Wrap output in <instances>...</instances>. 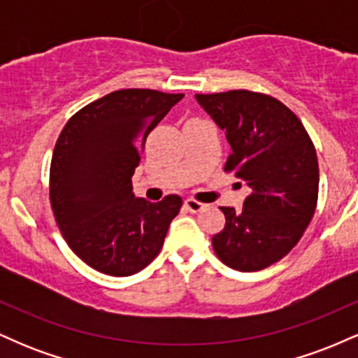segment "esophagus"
Instances as JSON below:
<instances>
[{"label": "esophagus", "mask_w": 358, "mask_h": 358, "mask_svg": "<svg viewBox=\"0 0 358 358\" xmlns=\"http://www.w3.org/2000/svg\"><path fill=\"white\" fill-rule=\"evenodd\" d=\"M185 207H187L188 210H190V212L196 213V212L203 210V208H205V203H202V202H196V200H193V199H187V200H185Z\"/></svg>", "instance_id": "34e87169"}]
</instances>
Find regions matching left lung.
Returning <instances> with one entry per match:
<instances>
[{"label":"left lung","instance_id":"8db88e82","mask_svg":"<svg viewBox=\"0 0 358 358\" xmlns=\"http://www.w3.org/2000/svg\"><path fill=\"white\" fill-rule=\"evenodd\" d=\"M202 109L225 131L232 153L225 171L249 187L244 207H220L225 225L212 237L229 268L264 269L289 252L313 219L318 159L305 126L282 102L250 90L195 94Z\"/></svg>","mask_w":358,"mask_h":358}]
</instances>
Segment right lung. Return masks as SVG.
I'll use <instances>...</instances> for the list:
<instances>
[{
    "label": "right lung",
    "mask_w": 358,
    "mask_h": 358,
    "mask_svg": "<svg viewBox=\"0 0 358 358\" xmlns=\"http://www.w3.org/2000/svg\"><path fill=\"white\" fill-rule=\"evenodd\" d=\"M183 94L114 90L69 119L50 165V203L69 248L109 276H131L163 248L178 195L151 203L133 193L141 145Z\"/></svg>",
    "instance_id": "add662e5"
}]
</instances>
